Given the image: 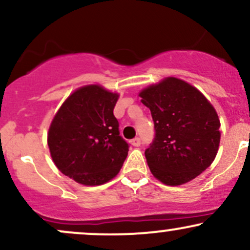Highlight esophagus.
<instances>
[{"instance_id":"1","label":"esophagus","mask_w":250,"mask_h":250,"mask_svg":"<svg viewBox=\"0 0 250 250\" xmlns=\"http://www.w3.org/2000/svg\"><path fill=\"white\" fill-rule=\"evenodd\" d=\"M131 145H133L134 147H139V146L141 145V140H140L139 137H135L134 140H131Z\"/></svg>"}]
</instances>
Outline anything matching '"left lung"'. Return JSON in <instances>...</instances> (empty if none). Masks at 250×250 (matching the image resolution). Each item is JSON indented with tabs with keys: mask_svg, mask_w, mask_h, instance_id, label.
<instances>
[{
	"mask_svg": "<svg viewBox=\"0 0 250 250\" xmlns=\"http://www.w3.org/2000/svg\"><path fill=\"white\" fill-rule=\"evenodd\" d=\"M139 96L150 109L156 131L145 151L155 179L181 186L199 176L220 146L221 123L213 104L199 89L173 76L142 89Z\"/></svg>",
	"mask_w": 250,
	"mask_h": 250,
	"instance_id": "8db88e82",
	"label": "left lung"
}]
</instances>
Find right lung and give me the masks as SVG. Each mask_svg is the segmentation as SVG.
Masks as SVG:
<instances>
[{
	"mask_svg": "<svg viewBox=\"0 0 250 250\" xmlns=\"http://www.w3.org/2000/svg\"><path fill=\"white\" fill-rule=\"evenodd\" d=\"M120 94L100 84L77 88L56 111L48 130L54 163L83 186H100L119 174L128 155L114 116Z\"/></svg>",
	"mask_w": 250,
	"mask_h": 250,
	"instance_id": "1",
	"label": "right lung"
}]
</instances>
